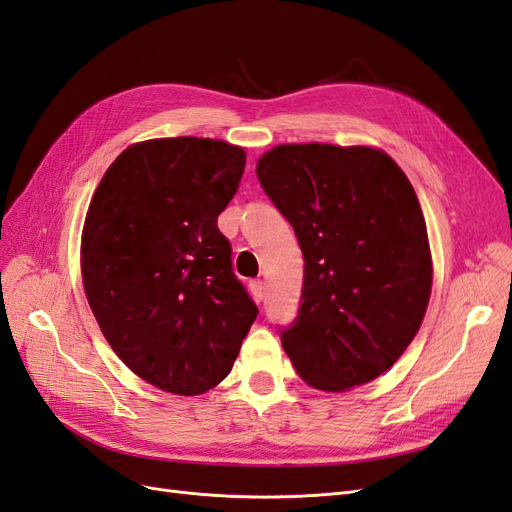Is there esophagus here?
<instances>
[{
    "mask_svg": "<svg viewBox=\"0 0 512 512\" xmlns=\"http://www.w3.org/2000/svg\"><path fill=\"white\" fill-rule=\"evenodd\" d=\"M250 290H252V297H254L256 301L265 299V282H262V280H252V282H250Z\"/></svg>",
    "mask_w": 512,
    "mask_h": 512,
    "instance_id": "esophagus-1",
    "label": "esophagus"
}]
</instances>
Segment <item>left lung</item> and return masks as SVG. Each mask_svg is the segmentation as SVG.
Returning <instances> with one entry per match:
<instances>
[{"mask_svg": "<svg viewBox=\"0 0 512 512\" xmlns=\"http://www.w3.org/2000/svg\"><path fill=\"white\" fill-rule=\"evenodd\" d=\"M256 175L305 260L297 318L280 329L294 369L331 393L378 378L410 346L431 294L412 183L380 149L320 143L277 145Z\"/></svg>", "mask_w": 512, "mask_h": 512, "instance_id": "1", "label": "left lung"}]
</instances>
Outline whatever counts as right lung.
<instances>
[{"label":"right lung","instance_id":"add662e5","mask_svg":"<svg viewBox=\"0 0 512 512\" xmlns=\"http://www.w3.org/2000/svg\"><path fill=\"white\" fill-rule=\"evenodd\" d=\"M245 151L211 138H156L106 170L85 218L81 271L91 312L138 378L200 395L235 363L258 307L232 273L218 215Z\"/></svg>","mask_w":512,"mask_h":512}]
</instances>
